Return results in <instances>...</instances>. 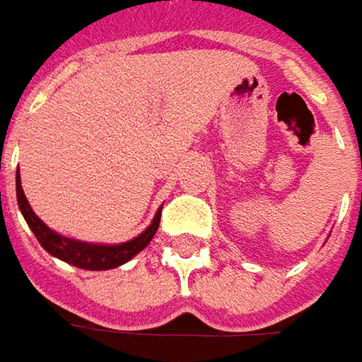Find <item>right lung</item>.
<instances>
[{"label": "right lung", "instance_id": "1", "mask_svg": "<svg viewBox=\"0 0 362 362\" xmlns=\"http://www.w3.org/2000/svg\"><path fill=\"white\" fill-rule=\"evenodd\" d=\"M16 191L19 211H21L23 219L28 221L29 229L33 231L41 247L51 257L62 259L65 263L77 267V269H85V271H109V269L125 265L127 261H131L137 253H141L143 249L151 243V239L157 233V227H159V221H161V207H159L157 213H155V217H153L151 225L143 233H139L137 237L129 239V241L117 245L87 243V241H79V239H71V237L59 235L57 231L49 229L35 215V211L31 209L28 197L23 193L19 169H17L16 173Z\"/></svg>", "mask_w": 362, "mask_h": 362}]
</instances>
